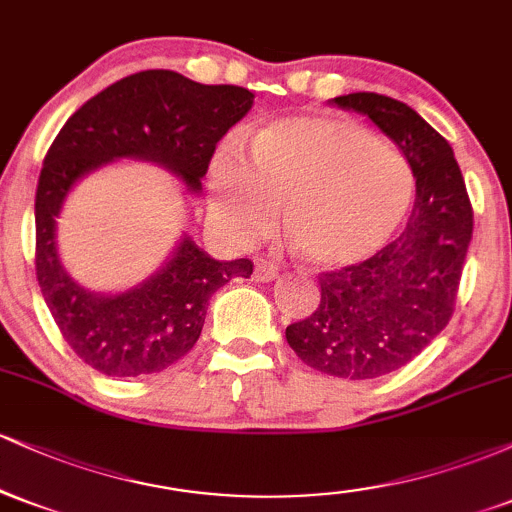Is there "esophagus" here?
<instances>
[{
	"mask_svg": "<svg viewBox=\"0 0 512 512\" xmlns=\"http://www.w3.org/2000/svg\"><path fill=\"white\" fill-rule=\"evenodd\" d=\"M276 276H279V272H276L274 267H269V264H260V267H255V274H252V279L255 281H272V279H276Z\"/></svg>",
	"mask_w": 512,
	"mask_h": 512,
	"instance_id": "1",
	"label": "esophagus"
}]
</instances>
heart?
Here are the masks:
<instances>
[{
  "mask_svg": "<svg viewBox=\"0 0 512 512\" xmlns=\"http://www.w3.org/2000/svg\"><path fill=\"white\" fill-rule=\"evenodd\" d=\"M209 192L233 238H264L284 207L293 252L315 269H344L392 238L409 211L414 175L395 146L358 122L296 115L262 127L245 163L216 158Z\"/></svg>",
  "mask_w": 512,
  "mask_h": 512,
  "instance_id": "b5f03b06",
  "label": "heart"
}]
</instances>
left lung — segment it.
<instances>
[{
	"label": "left lung",
	"instance_id": "left-lung-1",
	"mask_svg": "<svg viewBox=\"0 0 512 512\" xmlns=\"http://www.w3.org/2000/svg\"><path fill=\"white\" fill-rule=\"evenodd\" d=\"M334 103L368 115L399 146L416 178L414 209L373 257L317 276L320 303L286 327V342L320 373L370 380L407 366L450 322L474 211L450 144L407 103L366 91Z\"/></svg>",
	"mask_w": 512,
	"mask_h": 512
}]
</instances>
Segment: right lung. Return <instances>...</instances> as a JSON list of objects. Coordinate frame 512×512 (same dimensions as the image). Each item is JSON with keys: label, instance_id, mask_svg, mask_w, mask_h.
Returning a JSON list of instances; mask_svg holds the SVG:
<instances>
[{"label": "right lung", "instance_id": "obj_1", "mask_svg": "<svg viewBox=\"0 0 512 512\" xmlns=\"http://www.w3.org/2000/svg\"><path fill=\"white\" fill-rule=\"evenodd\" d=\"M243 86H204L168 69L115 81L69 117L48 149L35 192V276L62 339L110 378L161 373L197 344L211 293L252 274L248 257L216 262L182 238L161 272L120 296L88 293L69 279L55 248V219L81 175L113 158H146L202 190L223 134L252 108Z\"/></svg>", "mask_w": 512, "mask_h": 512}]
</instances>
